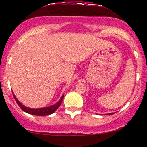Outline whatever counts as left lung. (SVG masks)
Instances as JSON below:
<instances>
[{"label": "left lung", "mask_w": 147, "mask_h": 147, "mask_svg": "<svg viewBox=\"0 0 147 147\" xmlns=\"http://www.w3.org/2000/svg\"><path fill=\"white\" fill-rule=\"evenodd\" d=\"M113 114H114V113H109V114H107V115H113Z\"/></svg>", "instance_id": "left-lung-1"}]
</instances>
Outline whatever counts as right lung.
I'll list each match as a JSON object with an SVG mask.
<instances>
[{
    "mask_svg": "<svg viewBox=\"0 0 147 147\" xmlns=\"http://www.w3.org/2000/svg\"><path fill=\"white\" fill-rule=\"evenodd\" d=\"M13 97H14L15 100L17 102V104L18 105V106L21 108L22 110H23L24 112H27L28 114H30L32 115H37V116H46V115H51V114L54 113L56 110L57 109V108L60 106L62 102H63V98H64V95L62 96V97L60 98V100L57 102L55 105H52V106L47 107H43V108H38V109H32V108H29L27 107L24 106L23 105H22L20 102L18 100V99L16 98V96L13 94Z\"/></svg>",
    "mask_w": 147,
    "mask_h": 147,
    "instance_id": "1",
    "label": "right lung"
}]
</instances>
